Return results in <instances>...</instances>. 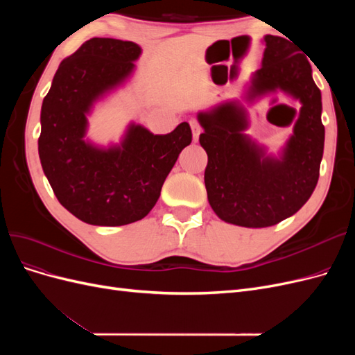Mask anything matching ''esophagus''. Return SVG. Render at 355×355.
Listing matches in <instances>:
<instances>
[{"instance_id":"esophagus-1","label":"esophagus","mask_w":355,"mask_h":355,"mask_svg":"<svg viewBox=\"0 0 355 355\" xmlns=\"http://www.w3.org/2000/svg\"><path fill=\"white\" fill-rule=\"evenodd\" d=\"M189 124H191V128H192V137H194V141L197 142L198 141V136L201 133V125L196 120V118H192V120H189Z\"/></svg>"}]
</instances>
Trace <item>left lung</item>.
I'll list each match as a JSON object with an SVG mask.
<instances>
[{"label":"left lung","mask_w":355,"mask_h":355,"mask_svg":"<svg viewBox=\"0 0 355 355\" xmlns=\"http://www.w3.org/2000/svg\"><path fill=\"white\" fill-rule=\"evenodd\" d=\"M263 41L262 67L253 73L245 99L283 90L302 105L280 155H268L265 146L244 135L249 120L239 101L198 112L210 206L222 220L245 228L272 227L302 207L315 189L324 149L321 92L309 62L286 38L265 35Z\"/></svg>","instance_id":"left-lung-1"}]
</instances>
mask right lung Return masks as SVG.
Wrapping results in <instances>:
<instances>
[{"instance_id":"1","label":"right lung","mask_w":355,"mask_h":355,"mask_svg":"<svg viewBox=\"0 0 355 355\" xmlns=\"http://www.w3.org/2000/svg\"><path fill=\"white\" fill-rule=\"evenodd\" d=\"M141 53L132 41H85L62 60L42 101V170L62 206L85 223L121 227L144 219L182 149L192 141L188 123L167 135L132 123L120 145L110 148L84 139L94 102L125 83Z\"/></svg>"}]
</instances>
